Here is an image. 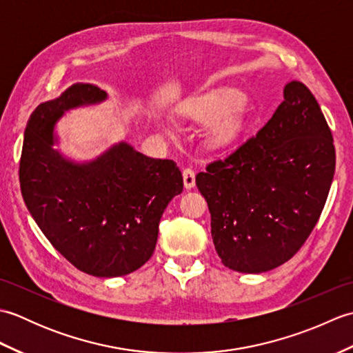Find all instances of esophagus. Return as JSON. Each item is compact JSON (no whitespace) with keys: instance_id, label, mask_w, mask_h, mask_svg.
<instances>
[{"instance_id":"34e87169","label":"esophagus","mask_w":353,"mask_h":353,"mask_svg":"<svg viewBox=\"0 0 353 353\" xmlns=\"http://www.w3.org/2000/svg\"><path fill=\"white\" fill-rule=\"evenodd\" d=\"M183 185L186 190L194 188V185H196V172H194V170L191 168L183 170Z\"/></svg>"}]
</instances>
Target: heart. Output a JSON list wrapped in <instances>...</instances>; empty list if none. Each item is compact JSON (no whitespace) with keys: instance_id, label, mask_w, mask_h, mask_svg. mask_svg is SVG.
Here are the masks:
<instances>
[{"instance_id":"1","label":"heart","mask_w":353,"mask_h":353,"mask_svg":"<svg viewBox=\"0 0 353 353\" xmlns=\"http://www.w3.org/2000/svg\"><path fill=\"white\" fill-rule=\"evenodd\" d=\"M245 100L232 89L194 97L183 106V115L197 124H211V142L228 147L241 137L244 129ZM170 132V129H167Z\"/></svg>"}]
</instances>
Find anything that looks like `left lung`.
I'll return each mask as SVG.
<instances>
[{
  "label": "left lung",
  "instance_id": "left-lung-1",
  "mask_svg": "<svg viewBox=\"0 0 353 353\" xmlns=\"http://www.w3.org/2000/svg\"><path fill=\"white\" fill-rule=\"evenodd\" d=\"M334 171L325 115L310 89L291 81L256 137L196 176L223 264L262 273L294 256L320 219Z\"/></svg>",
  "mask_w": 353,
  "mask_h": 353
}]
</instances>
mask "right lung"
I'll use <instances>...</instances> for the list:
<instances>
[{"mask_svg": "<svg viewBox=\"0 0 353 353\" xmlns=\"http://www.w3.org/2000/svg\"><path fill=\"white\" fill-rule=\"evenodd\" d=\"M108 99L95 85L76 83L30 115L19 162L26 206L54 249L80 272L129 274L154 252L161 216L183 191L176 162L153 159L127 142L88 162L52 147L66 112Z\"/></svg>", "mask_w": 353, "mask_h": 353, "instance_id": "add662e5", "label": "right lung"}]
</instances>
